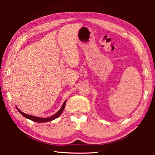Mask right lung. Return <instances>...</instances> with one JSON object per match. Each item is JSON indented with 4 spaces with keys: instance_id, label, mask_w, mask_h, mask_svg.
<instances>
[{
    "instance_id": "obj_1",
    "label": "right lung",
    "mask_w": 155,
    "mask_h": 155,
    "mask_svg": "<svg viewBox=\"0 0 155 155\" xmlns=\"http://www.w3.org/2000/svg\"><path fill=\"white\" fill-rule=\"evenodd\" d=\"M65 104H66V101H64V103H63V104H62L61 108L60 110H59V111L57 112V113L54 114L53 116H52V117H49V118H41V117H34V116H31V115L27 114H25L24 113H22V112H21V110L18 109V108H17V110H18L19 113H21L23 117H25V118H28V119H30V120H31L32 121H35V122H37V123H46V122H49V121H51L52 120H54V119H55V118H57V117L60 116V115L62 114V111H63V110H64Z\"/></svg>"
}]
</instances>
